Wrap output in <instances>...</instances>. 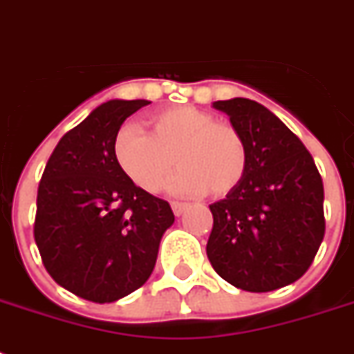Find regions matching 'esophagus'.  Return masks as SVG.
<instances>
[{
    "label": "esophagus",
    "instance_id": "obj_1",
    "mask_svg": "<svg viewBox=\"0 0 354 354\" xmlns=\"http://www.w3.org/2000/svg\"><path fill=\"white\" fill-rule=\"evenodd\" d=\"M171 207H172V213H174V215H176V216H180L183 213V211L187 209L189 204H183V202H172Z\"/></svg>",
    "mask_w": 354,
    "mask_h": 354
}]
</instances>
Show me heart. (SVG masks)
<instances>
[{
  "instance_id": "1",
  "label": "heart",
  "mask_w": 354,
  "mask_h": 354,
  "mask_svg": "<svg viewBox=\"0 0 354 354\" xmlns=\"http://www.w3.org/2000/svg\"><path fill=\"white\" fill-rule=\"evenodd\" d=\"M112 154L122 174L147 193H158L176 163L171 193L202 194L209 189L213 196H224L242 182L248 167L241 132L194 106L154 113L149 133L136 124L122 127L113 138Z\"/></svg>"
}]
</instances>
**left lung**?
Wrapping results in <instances>:
<instances>
[{"label": "left lung", "mask_w": 354, "mask_h": 354, "mask_svg": "<svg viewBox=\"0 0 354 354\" xmlns=\"http://www.w3.org/2000/svg\"><path fill=\"white\" fill-rule=\"evenodd\" d=\"M213 108L241 132L248 167L232 193L209 205L205 252L230 285L277 290L307 272L324 241V182L301 139L268 108L242 97Z\"/></svg>", "instance_id": "8db88e82"}]
</instances>
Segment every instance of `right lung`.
<instances>
[{
  "mask_svg": "<svg viewBox=\"0 0 354 354\" xmlns=\"http://www.w3.org/2000/svg\"><path fill=\"white\" fill-rule=\"evenodd\" d=\"M145 99L102 102L53 150L36 196L35 241L53 279L88 301L143 286L172 226L169 202L133 185L112 154L115 133Z\"/></svg>",
  "mask_w": 354,
  "mask_h": 354,
  "instance_id": "right-lung-1",
  "label": "right lung"
}]
</instances>
